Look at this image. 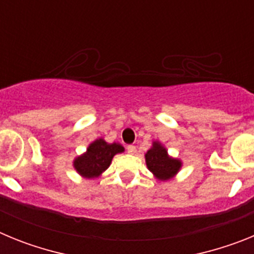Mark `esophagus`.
Masks as SVG:
<instances>
[{"instance_id": "obj_1", "label": "esophagus", "mask_w": 254, "mask_h": 254, "mask_svg": "<svg viewBox=\"0 0 254 254\" xmlns=\"http://www.w3.org/2000/svg\"><path fill=\"white\" fill-rule=\"evenodd\" d=\"M127 152L131 155L136 154V146H133V145H129V146H127Z\"/></svg>"}]
</instances>
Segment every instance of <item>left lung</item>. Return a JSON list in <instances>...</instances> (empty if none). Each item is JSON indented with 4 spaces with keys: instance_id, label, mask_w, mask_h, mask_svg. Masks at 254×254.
Instances as JSON below:
<instances>
[{
    "instance_id": "left-lung-1",
    "label": "left lung",
    "mask_w": 254,
    "mask_h": 254,
    "mask_svg": "<svg viewBox=\"0 0 254 254\" xmlns=\"http://www.w3.org/2000/svg\"><path fill=\"white\" fill-rule=\"evenodd\" d=\"M145 161L147 169L160 182H167L174 178L183 165L181 159L170 156L167 147L158 140L152 141L151 147L145 154Z\"/></svg>"
}]
</instances>
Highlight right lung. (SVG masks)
I'll list each match as a JSON object with an SVG mask.
<instances>
[{"label":"right lung","instance_id":"obj_1","mask_svg":"<svg viewBox=\"0 0 254 254\" xmlns=\"http://www.w3.org/2000/svg\"><path fill=\"white\" fill-rule=\"evenodd\" d=\"M125 152L120 142H107L99 137L89 143L86 151L73 159L72 165L78 176L85 179H96L109 168L114 155Z\"/></svg>","mask_w":254,"mask_h":254}]
</instances>
